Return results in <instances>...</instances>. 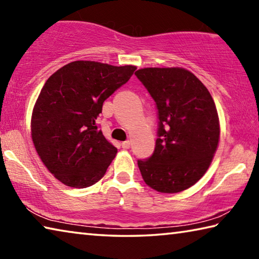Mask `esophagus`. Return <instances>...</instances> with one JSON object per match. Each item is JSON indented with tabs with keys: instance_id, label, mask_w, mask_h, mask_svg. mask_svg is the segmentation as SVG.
Here are the masks:
<instances>
[{
	"instance_id": "obj_1",
	"label": "esophagus",
	"mask_w": 259,
	"mask_h": 259,
	"mask_svg": "<svg viewBox=\"0 0 259 259\" xmlns=\"http://www.w3.org/2000/svg\"><path fill=\"white\" fill-rule=\"evenodd\" d=\"M121 146H122V148H123V150H129L130 148V142L129 140H126V142H123L121 144Z\"/></svg>"
}]
</instances>
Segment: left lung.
<instances>
[{
	"label": "left lung",
	"mask_w": 259,
	"mask_h": 259,
	"mask_svg": "<svg viewBox=\"0 0 259 259\" xmlns=\"http://www.w3.org/2000/svg\"><path fill=\"white\" fill-rule=\"evenodd\" d=\"M159 112L155 150L139 160L142 177L161 193H178L200 181L217 151L221 125L207 88L183 67H147L135 73Z\"/></svg>",
	"instance_id": "8db88e82"
}]
</instances>
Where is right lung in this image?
Masks as SVG:
<instances>
[{
    "label": "right lung",
    "instance_id": "obj_1",
    "mask_svg": "<svg viewBox=\"0 0 259 259\" xmlns=\"http://www.w3.org/2000/svg\"><path fill=\"white\" fill-rule=\"evenodd\" d=\"M136 68L76 60L45 83L34 105L30 131L43 164L60 183L85 188L103 178L117 148L96 120L105 100L129 81Z\"/></svg>",
    "mask_w": 259,
    "mask_h": 259
}]
</instances>
